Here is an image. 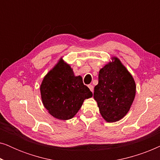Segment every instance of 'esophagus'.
<instances>
[{
	"label": "esophagus",
	"mask_w": 160,
	"mask_h": 160,
	"mask_svg": "<svg viewBox=\"0 0 160 160\" xmlns=\"http://www.w3.org/2000/svg\"><path fill=\"white\" fill-rule=\"evenodd\" d=\"M88 87H89V89H90V90H91L92 92L94 91V87H93L92 84H89V85H88Z\"/></svg>",
	"instance_id": "esophagus-1"
}]
</instances>
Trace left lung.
I'll return each mask as SVG.
<instances>
[{
    "mask_svg": "<svg viewBox=\"0 0 160 160\" xmlns=\"http://www.w3.org/2000/svg\"><path fill=\"white\" fill-rule=\"evenodd\" d=\"M135 81L119 60L100 70L94 98L100 113L108 122L119 121L130 110L135 95Z\"/></svg>",
    "mask_w": 160,
    "mask_h": 160,
    "instance_id": "8db88e82",
    "label": "left lung"
}]
</instances>
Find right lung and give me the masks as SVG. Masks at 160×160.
<instances>
[{"label": "right lung", "mask_w": 160, "mask_h": 160, "mask_svg": "<svg viewBox=\"0 0 160 160\" xmlns=\"http://www.w3.org/2000/svg\"><path fill=\"white\" fill-rule=\"evenodd\" d=\"M43 106L54 117L61 120L73 118L92 92L83 84L81 76H74L69 65L60 60L43 78L41 85Z\"/></svg>", "instance_id": "1"}]
</instances>
